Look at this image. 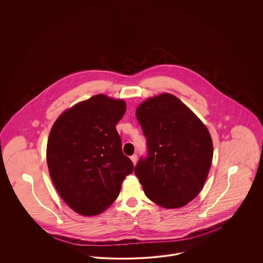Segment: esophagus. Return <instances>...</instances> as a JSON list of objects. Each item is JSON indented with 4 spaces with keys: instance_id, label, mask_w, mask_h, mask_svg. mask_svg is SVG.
Masks as SVG:
<instances>
[{
    "instance_id": "1",
    "label": "esophagus",
    "mask_w": 263,
    "mask_h": 263,
    "mask_svg": "<svg viewBox=\"0 0 263 263\" xmlns=\"http://www.w3.org/2000/svg\"><path fill=\"white\" fill-rule=\"evenodd\" d=\"M130 159H131V161L133 162L134 164H136V163H137V155H133V156H131V157H130Z\"/></svg>"
}]
</instances>
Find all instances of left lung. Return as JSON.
I'll return each mask as SVG.
<instances>
[{
	"label": "left lung",
	"instance_id": "left-lung-1",
	"mask_svg": "<svg viewBox=\"0 0 263 263\" xmlns=\"http://www.w3.org/2000/svg\"><path fill=\"white\" fill-rule=\"evenodd\" d=\"M136 117L147 139V157L135 175L146 196L165 209L193 200L209 174L213 143L207 127L171 93L142 102Z\"/></svg>",
	"mask_w": 263,
	"mask_h": 263
}]
</instances>
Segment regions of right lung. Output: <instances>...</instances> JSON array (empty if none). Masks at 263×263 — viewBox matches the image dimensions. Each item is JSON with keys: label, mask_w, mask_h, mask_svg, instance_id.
Wrapping results in <instances>:
<instances>
[{"label": "right lung", "mask_w": 263, "mask_h": 263, "mask_svg": "<svg viewBox=\"0 0 263 263\" xmlns=\"http://www.w3.org/2000/svg\"><path fill=\"white\" fill-rule=\"evenodd\" d=\"M125 111L124 100L97 95L64 111L51 128L46 151L51 179L78 214L106 210L134 170L115 128Z\"/></svg>", "instance_id": "add662e5"}]
</instances>
